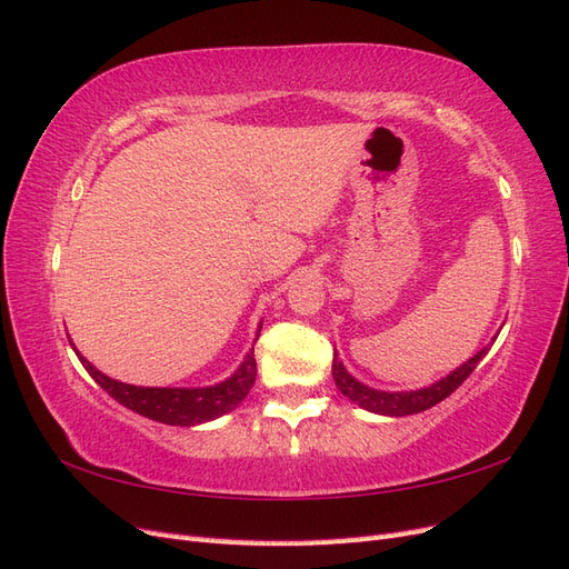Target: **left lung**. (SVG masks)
Wrapping results in <instances>:
<instances>
[{
	"label": "left lung",
	"mask_w": 569,
	"mask_h": 569,
	"mask_svg": "<svg viewBox=\"0 0 569 569\" xmlns=\"http://www.w3.org/2000/svg\"><path fill=\"white\" fill-rule=\"evenodd\" d=\"M489 347L481 349L477 356H472L470 360L453 370L451 375H446L443 380L435 382L432 387H425L418 391H380L372 389L363 382H358L353 375H349V370L341 366V360L337 358L335 351V360H332V377L337 389L347 396L349 401L358 403L360 408H366L370 412H380V416H389V418H403V416H412V412H422L427 408H432L437 403H441L446 396H451L468 377L472 375V370L479 366V360L487 356Z\"/></svg>",
	"instance_id": "8db88e82"
}]
</instances>
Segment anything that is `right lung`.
Listing matches in <instances>:
<instances>
[{"label":"right lung","mask_w":569,"mask_h":569,"mask_svg":"<svg viewBox=\"0 0 569 569\" xmlns=\"http://www.w3.org/2000/svg\"><path fill=\"white\" fill-rule=\"evenodd\" d=\"M261 332V330H258ZM258 339V337H256ZM78 353V349H76ZM80 358V363L92 375V380L104 389L109 396L140 416L157 420L163 425H178V427H192L216 420L226 412L234 410L239 403L247 399L249 389L256 382V358L253 349L247 353L244 363L237 368L232 377L226 382L213 387H197V389H170V387H134L126 385L99 372L88 358Z\"/></svg>","instance_id":"right-lung-1"}]
</instances>
